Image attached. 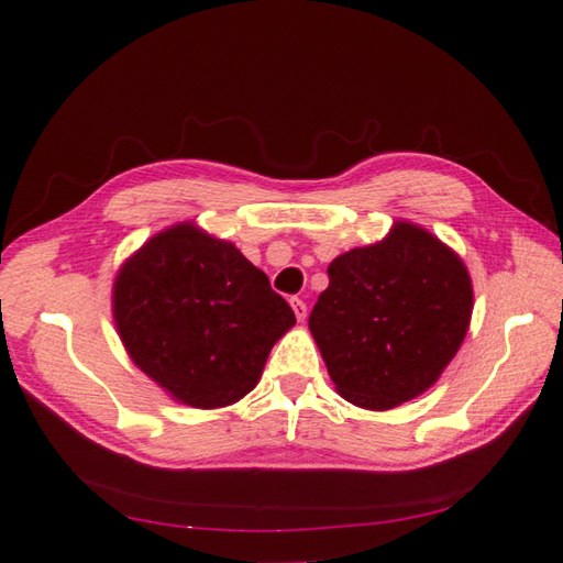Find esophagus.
I'll use <instances>...</instances> for the list:
<instances>
[{
    "label": "esophagus",
    "mask_w": 563,
    "mask_h": 563,
    "mask_svg": "<svg viewBox=\"0 0 563 563\" xmlns=\"http://www.w3.org/2000/svg\"><path fill=\"white\" fill-rule=\"evenodd\" d=\"M290 305H292V312H295L297 321H305V317H307V305H305V300H300V297H292Z\"/></svg>",
    "instance_id": "esophagus-1"
}]
</instances>
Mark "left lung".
Returning a JSON list of instances; mask_svg holds the SVG:
<instances>
[{"label": "left lung", "instance_id": "1", "mask_svg": "<svg viewBox=\"0 0 563 563\" xmlns=\"http://www.w3.org/2000/svg\"><path fill=\"white\" fill-rule=\"evenodd\" d=\"M474 307L462 258L411 222L331 261L309 331L339 394L387 411L435 385L466 336Z\"/></svg>", "mask_w": 563, "mask_h": 563}]
</instances>
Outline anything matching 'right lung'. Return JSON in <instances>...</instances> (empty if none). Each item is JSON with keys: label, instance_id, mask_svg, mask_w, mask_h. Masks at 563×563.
I'll return each mask as SVG.
<instances>
[{"label": "right lung", "instance_id": "add662e5", "mask_svg": "<svg viewBox=\"0 0 563 563\" xmlns=\"http://www.w3.org/2000/svg\"><path fill=\"white\" fill-rule=\"evenodd\" d=\"M113 319L142 373L176 401L220 409L256 387L295 312L234 244L181 222L118 271Z\"/></svg>", "mask_w": 563, "mask_h": 563}]
</instances>
